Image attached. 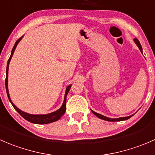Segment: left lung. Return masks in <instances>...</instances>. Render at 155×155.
I'll use <instances>...</instances> for the list:
<instances>
[{
    "label": "left lung",
    "mask_w": 155,
    "mask_h": 155,
    "mask_svg": "<svg viewBox=\"0 0 155 155\" xmlns=\"http://www.w3.org/2000/svg\"><path fill=\"white\" fill-rule=\"evenodd\" d=\"M134 41L135 43L136 44V45L138 46V48H139V50H140V51L142 53V46H141V44L140 42L139 41V40L136 39V38H135L134 39ZM91 112L93 113V114H94V115L96 116V117H97L98 118H100V119L101 120H107V121H110V122H116V121H123V120H127L130 119L131 117H133V115H134V114H133V115L131 116H129V117H120V118H110V117H105V116H103L101 115V114H97V113L94 112V111L91 110Z\"/></svg>",
    "instance_id": "left-lung-1"
}]
</instances>
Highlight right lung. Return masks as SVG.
<instances>
[{"mask_svg": "<svg viewBox=\"0 0 155 155\" xmlns=\"http://www.w3.org/2000/svg\"><path fill=\"white\" fill-rule=\"evenodd\" d=\"M23 36H22L21 38H19V39L16 41L14 46H13V49H12L11 54H10V58H9L8 61H7V70H6V79H5V86H6V91H7V97H8L9 101H10L11 104L13 105V107H14V109L22 116L24 119H25L26 120L29 121V122L32 123V124H50V123L55 122V121L61 119V117L64 114L66 111V103H67V95L68 94L69 91H70V88H71L72 85H69L66 88V92L65 95H64V100L63 102V104L58 110L54 111V112L50 113V114H30L28 113H25L24 111L21 110L20 109L17 107L15 106L14 104L12 102L11 99H10V94H9V91H8V70H9V64H10V60H11L12 57H13V53L15 51V49H16V46H17L18 43L21 41V39L22 38Z\"/></svg>", "mask_w": 155, "mask_h": 155, "instance_id": "add662e5", "label": "right lung"}]
</instances>
